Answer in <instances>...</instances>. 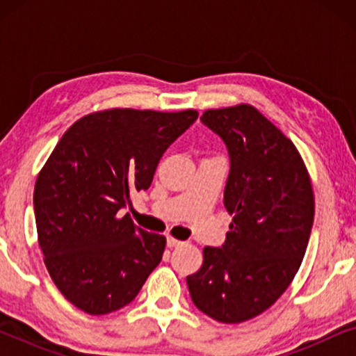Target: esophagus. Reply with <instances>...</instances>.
Here are the masks:
<instances>
[{
    "label": "esophagus",
    "mask_w": 356,
    "mask_h": 356,
    "mask_svg": "<svg viewBox=\"0 0 356 356\" xmlns=\"http://www.w3.org/2000/svg\"><path fill=\"white\" fill-rule=\"evenodd\" d=\"M181 245H183V241L177 240V238H172V236L167 238V246L168 248H177V246H181Z\"/></svg>",
    "instance_id": "esophagus-1"
}]
</instances>
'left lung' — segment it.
Wrapping results in <instances>:
<instances>
[{"label":"left lung","mask_w":356,"mask_h":356,"mask_svg":"<svg viewBox=\"0 0 356 356\" xmlns=\"http://www.w3.org/2000/svg\"><path fill=\"white\" fill-rule=\"evenodd\" d=\"M201 121L227 145L223 206L233 222L220 248H204L202 267L186 282L197 309L238 324L270 308L298 272L314 220L313 186L293 143L254 106L207 110Z\"/></svg>","instance_id":"obj_1"}]
</instances>
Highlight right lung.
<instances>
[{"label": "right lung", "instance_id": "obj_1", "mask_svg": "<svg viewBox=\"0 0 356 356\" xmlns=\"http://www.w3.org/2000/svg\"><path fill=\"white\" fill-rule=\"evenodd\" d=\"M196 120V110L97 111L56 144L38 173L33 212L51 280L76 308H123L160 264L165 236L136 227L121 209L149 189L165 150Z\"/></svg>", "mask_w": 356, "mask_h": 356}]
</instances>
